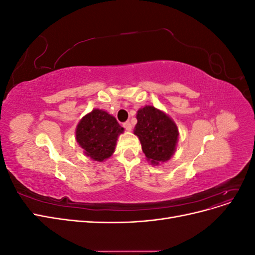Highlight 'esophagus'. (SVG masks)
Wrapping results in <instances>:
<instances>
[{
	"label": "esophagus",
	"mask_w": 255,
	"mask_h": 255,
	"mask_svg": "<svg viewBox=\"0 0 255 255\" xmlns=\"http://www.w3.org/2000/svg\"><path fill=\"white\" fill-rule=\"evenodd\" d=\"M123 127H125V128H126L127 130H130V129H132V125H130L129 122H125V123H123Z\"/></svg>",
	"instance_id": "esophagus-1"
}]
</instances>
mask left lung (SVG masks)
Returning <instances> with one entry per match:
<instances>
[{
    "mask_svg": "<svg viewBox=\"0 0 255 255\" xmlns=\"http://www.w3.org/2000/svg\"><path fill=\"white\" fill-rule=\"evenodd\" d=\"M134 134L139 138L145 158L154 166L166 163L176 150L179 128L170 116L152 105L137 111Z\"/></svg>",
    "mask_w": 255,
    "mask_h": 255,
    "instance_id": "obj_1",
    "label": "left lung"
}]
</instances>
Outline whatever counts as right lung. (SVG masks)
<instances>
[{"mask_svg":"<svg viewBox=\"0 0 255 255\" xmlns=\"http://www.w3.org/2000/svg\"><path fill=\"white\" fill-rule=\"evenodd\" d=\"M125 132L113 115L95 109L80 120L75 128V139L86 156L103 161L115 152L120 134Z\"/></svg>","mask_w":255,"mask_h":255,"instance_id":"right-lung-1","label":"right lung"}]
</instances>
